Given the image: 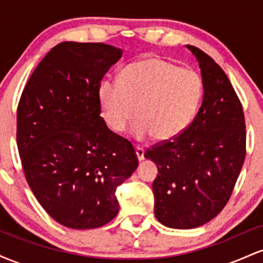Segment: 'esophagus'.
I'll return each instance as SVG.
<instances>
[{"label":"esophagus","instance_id":"esophagus-1","mask_svg":"<svg viewBox=\"0 0 263 263\" xmlns=\"http://www.w3.org/2000/svg\"><path fill=\"white\" fill-rule=\"evenodd\" d=\"M136 155H137V158H138V161H143L144 159V149L142 148V147H140V146H137L136 147Z\"/></svg>","mask_w":263,"mask_h":263}]
</instances>
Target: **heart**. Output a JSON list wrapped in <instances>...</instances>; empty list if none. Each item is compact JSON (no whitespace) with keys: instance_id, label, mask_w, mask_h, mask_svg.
I'll return each mask as SVG.
<instances>
[{"instance_id":"1","label":"heart","mask_w":263,"mask_h":263,"mask_svg":"<svg viewBox=\"0 0 263 263\" xmlns=\"http://www.w3.org/2000/svg\"><path fill=\"white\" fill-rule=\"evenodd\" d=\"M203 96V81L193 69L151 57L126 66L119 78H106L99 99L107 126L121 132L137 117V138L168 141L177 137L194 119Z\"/></svg>"}]
</instances>
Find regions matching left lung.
<instances>
[{
	"mask_svg": "<svg viewBox=\"0 0 263 263\" xmlns=\"http://www.w3.org/2000/svg\"><path fill=\"white\" fill-rule=\"evenodd\" d=\"M186 48L201 70V106L182 134L144 153L158 167L152 184L155 215L173 229H194L215 218L231 197L246 156L242 105L228 75L203 50Z\"/></svg>",
	"mask_w": 263,
	"mask_h": 263,
	"instance_id": "1",
	"label": "left lung"
}]
</instances>
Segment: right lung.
<instances>
[{
	"label": "right lung",
	"instance_id": "add662e5",
	"mask_svg": "<svg viewBox=\"0 0 263 263\" xmlns=\"http://www.w3.org/2000/svg\"><path fill=\"white\" fill-rule=\"evenodd\" d=\"M122 57L104 43L63 42L42 59L17 108V146L38 203L60 225L96 229L119 213L117 186L138 165L131 142L100 116L99 86Z\"/></svg>",
	"mask_w": 263,
	"mask_h": 263
}]
</instances>
